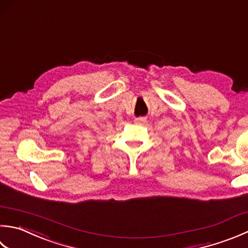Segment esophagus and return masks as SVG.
<instances>
[{
    "mask_svg": "<svg viewBox=\"0 0 248 248\" xmlns=\"http://www.w3.org/2000/svg\"><path fill=\"white\" fill-rule=\"evenodd\" d=\"M135 123L137 124H144L145 121H146V118H144V117H139V118H135Z\"/></svg>",
    "mask_w": 248,
    "mask_h": 248,
    "instance_id": "34e87169",
    "label": "esophagus"
}]
</instances>
